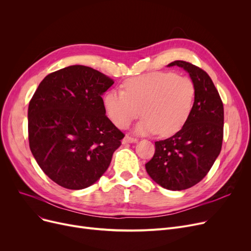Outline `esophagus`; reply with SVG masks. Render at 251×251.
Segmentation results:
<instances>
[{"label": "esophagus", "instance_id": "34e87169", "mask_svg": "<svg viewBox=\"0 0 251 251\" xmlns=\"http://www.w3.org/2000/svg\"><path fill=\"white\" fill-rule=\"evenodd\" d=\"M136 141H137V138L132 137V136H129V135H126L123 138V143H131V142H136Z\"/></svg>", "mask_w": 251, "mask_h": 251}]
</instances>
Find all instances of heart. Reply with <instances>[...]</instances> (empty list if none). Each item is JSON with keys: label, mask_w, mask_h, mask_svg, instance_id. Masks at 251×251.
I'll return each instance as SVG.
<instances>
[{"label": "heart", "mask_w": 251, "mask_h": 251, "mask_svg": "<svg viewBox=\"0 0 251 251\" xmlns=\"http://www.w3.org/2000/svg\"><path fill=\"white\" fill-rule=\"evenodd\" d=\"M195 85L189 77L173 72L155 71L132 77L123 83V90L104 94L105 114L118 128L124 129L141 114L138 133L172 135L184 126L192 111Z\"/></svg>", "instance_id": "1"}]
</instances>
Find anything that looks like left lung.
I'll list each match as a JSON object with an SVG mask.
<instances>
[{
  "instance_id": "8db88e82",
  "label": "left lung",
  "mask_w": 251,
  "mask_h": 251,
  "mask_svg": "<svg viewBox=\"0 0 251 251\" xmlns=\"http://www.w3.org/2000/svg\"><path fill=\"white\" fill-rule=\"evenodd\" d=\"M185 69L195 85L192 111L176 134L154 142L152 159L146 164L151 178L169 190H184L201 182L221 152L224 105L212 78L197 66L174 61Z\"/></svg>"
}]
</instances>
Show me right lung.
I'll use <instances>...</instances> for the list:
<instances>
[{
	"label": "right lung",
	"mask_w": 251,
	"mask_h": 251,
	"mask_svg": "<svg viewBox=\"0 0 251 251\" xmlns=\"http://www.w3.org/2000/svg\"><path fill=\"white\" fill-rule=\"evenodd\" d=\"M114 80L73 65L47 75L28 105L29 148L44 173L72 190L96 183L124 133L105 116L102 94Z\"/></svg>",
	"instance_id": "right-lung-1"
}]
</instances>
